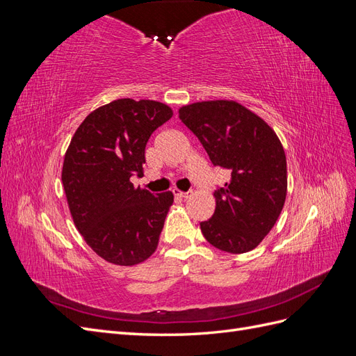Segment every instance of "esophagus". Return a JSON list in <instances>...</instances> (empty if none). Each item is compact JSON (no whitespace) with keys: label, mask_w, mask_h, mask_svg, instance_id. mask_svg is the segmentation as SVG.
Wrapping results in <instances>:
<instances>
[{"label":"esophagus","mask_w":356,"mask_h":356,"mask_svg":"<svg viewBox=\"0 0 356 356\" xmlns=\"http://www.w3.org/2000/svg\"><path fill=\"white\" fill-rule=\"evenodd\" d=\"M172 191H174V195H175L177 197H181V199H187V197H190V196H191V193L181 191V190H178V188H174Z\"/></svg>","instance_id":"obj_1"}]
</instances>
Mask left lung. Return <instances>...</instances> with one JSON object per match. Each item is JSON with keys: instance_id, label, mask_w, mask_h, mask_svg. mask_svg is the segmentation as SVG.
Returning a JSON list of instances; mask_svg holds the SVG:
<instances>
[{"instance_id": "1", "label": "left lung", "mask_w": 356, "mask_h": 356, "mask_svg": "<svg viewBox=\"0 0 356 356\" xmlns=\"http://www.w3.org/2000/svg\"><path fill=\"white\" fill-rule=\"evenodd\" d=\"M181 122L195 134L213 166L230 179L213 193L215 212L200 230L230 254L252 251L273 229L286 197V157L273 129L236 101L181 106Z\"/></svg>"}]
</instances>
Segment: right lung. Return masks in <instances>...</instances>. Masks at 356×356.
Instances as JSON below:
<instances>
[{
    "mask_svg": "<svg viewBox=\"0 0 356 356\" xmlns=\"http://www.w3.org/2000/svg\"><path fill=\"white\" fill-rule=\"evenodd\" d=\"M174 115L157 101L123 98L99 106L77 127L65 153L62 184L75 227L105 261L135 266L159 245L172 191L134 187L143 174L145 145Z\"/></svg>",
    "mask_w": 356,
    "mask_h": 356,
    "instance_id": "add662e5",
    "label": "right lung"
}]
</instances>
